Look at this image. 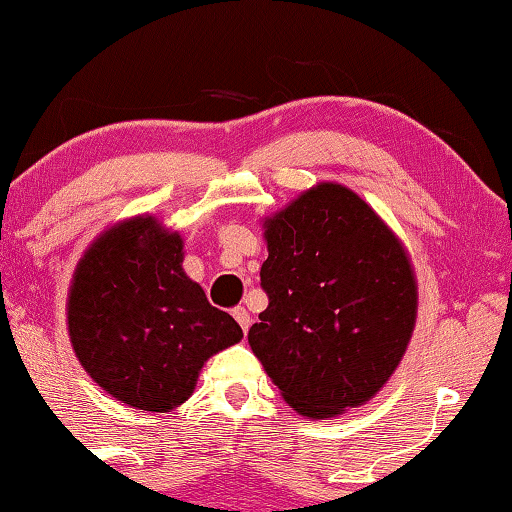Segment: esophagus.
<instances>
[{"mask_svg":"<svg viewBox=\"0 0 512 512\" xmlns=\"http://www.w3.org/2000/svg\"><path fill=\"white\" fill-rule=\"evenodd\" d=\"M232 315H234L236 322H239V326L243 329V333H248L250 324H253V317L248 315V310H246V308H234Z\"/></svg>","mask_w":512,"mask_h":512,"instance_id":"1","label":"esophagus"}]
</instances>
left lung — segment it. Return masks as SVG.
Segmentation results:
<instances>
[{
  "instance_id": "obj_1",
  "label": "left lung",
  "mask_w": 512,
  "mask_h": 512,
  "mask_svg": "<svg viewBox=\"0 0 512 512\" xmlns=\"http://www.w3.org/2000/svg\"><path fill=\"white\" fill-rule=\"evenodd\" d=\"M264 227L259 280L269 305L248 342L266 375L308 418L368 402L398 368L416 322L402 243L338 183H319Z\"/></svg>"
}]
</instances>
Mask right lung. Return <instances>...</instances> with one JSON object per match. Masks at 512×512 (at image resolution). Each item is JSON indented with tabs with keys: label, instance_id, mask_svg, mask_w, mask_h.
<instances>
[{
	"label": "right lung",
	"instance_id": "1",
	"mask_svg": "<svg viewBox=\"0 0 512 512\" xmlns=\"http://www.w3.org/2000/svg\"><path fill=\"white\" fill-rule=\"evenodd\" d=\"M181 250L154 218L128 220L87 250L68 296V333L89 377L160 414L190 398L209 356L243 338L183 273Z\"/></svg>",
	"mask_w": 512,
	"mask_h": 512
}]
</instances>
